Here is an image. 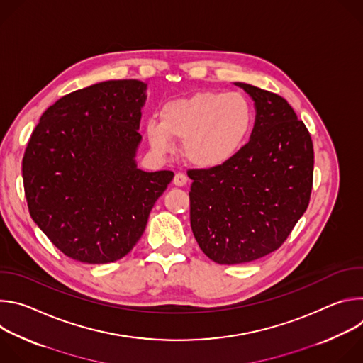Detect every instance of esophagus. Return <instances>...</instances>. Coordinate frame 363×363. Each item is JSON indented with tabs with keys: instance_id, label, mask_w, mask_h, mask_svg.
I'll return each instance as SVG.
<instances>
[{
	"instance_id": "obj_1",
	"label": "esophagus",
	"mask_w": 363,
	"mask_h": 363,
	"mask_svg": "<svg viewBox=\"0 0 363 363\" xmlns=\"http://www.w3.org/2000/svg\"><path fill=\"white\" fill-rule=\"evenodd\" d=\"M186 182H188V178L184 174H181V172L175 174V177H174V185L175 186H184V185H186Z\"/></svg>"
}]
</instances>
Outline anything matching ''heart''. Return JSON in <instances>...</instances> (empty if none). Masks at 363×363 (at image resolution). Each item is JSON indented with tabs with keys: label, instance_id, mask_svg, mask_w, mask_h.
I'll return each mask as SVG.
<instances>
[{
	"label": "heart",
	"instance_id": "1",
	"mask_svg": "<svg viewBox=\"0 0 363 363\" xmlns=\"http://www.w3.org/2000/svg\"><path fill=\"white\" fill-rule=\"evenodd\" d=\"M252 118L250 101L241 93L198 91L165 103L160 121H146L145 133L158 153H168L172 139L182 140V153L192 167L217 169L241 150Z\"/></svg>",
	"mask_w": 363,
	"mask_h": 363
}]
</instances>
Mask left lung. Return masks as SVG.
Listing matches in <instances>:
<instances>
[{
    "label": "left lung",
    "mask_w": 363,
    "mask_h": 363,
    "mask_svg": "<svg viewBox=\"0 0 363 363\" xmlns=\"http://www.w3.org/2000/svg\"><path fill=\"white\" fill-rule=\"evenodd\" d=\"M254 101L247 145L227 165L192 169L191 228L218 264L254 262L277 250L304 214L313 184V143L281 96L237 82Z\"/></svg>",
    "instance_id": "obj_1"
}]
</instances>
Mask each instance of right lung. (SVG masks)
Here are the masks:
<instances>
[{
  "label": "right lung",
  "instance_id": "right-lung-1",
  "mask_svg": "<svg viewBox=\"0 0 363 363\" xmlns=\"http://www.w3.org/2000/svg\"><path fill=\"white\" fill-rule=\"evenodd\" d=\"M147 84L108 80L59 99L41 116L23 158L33 221L63 254L113 263L142 237L171 171L138 168Z\"/></svg>",
  "mask_w": 363,
  "mask_h": 363
}]
</instances>
